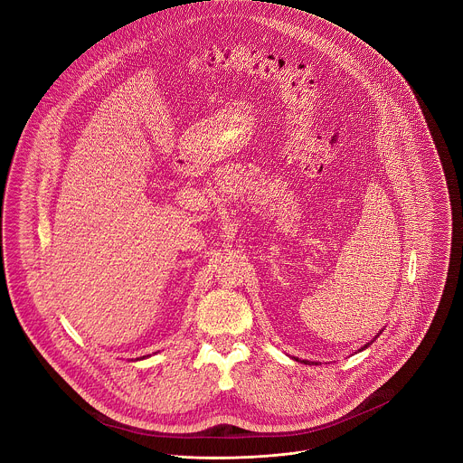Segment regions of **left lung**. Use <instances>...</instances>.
<instances>
[{"instance_id":"1","label":"left lung","mask_w":463,"mask_h":463,"mask_svg":"<svg viewBox=\"0 0 463 463\" xmlns=\"http://www.w3.org/2000/svg\"><path fill=\"white\" fill-rule=\"evenodd\" d=\"M368 346H370V343H368V345H364V346H363V348H361V350H364V348H368Z\"/></svg>"}]
</instances>
